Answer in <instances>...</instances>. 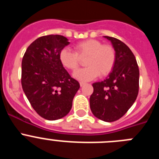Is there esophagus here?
I'll return each mask as SVG.
<instances>
[{"mask_svg": "<svg viewBox=\"0 0 159 159\" xmlns=\"http://www.w3.org/2000/svg\"><path fill=\"white\" fill-rule=\"evenodd\" d=\"M85 83H84V82H80V87H83V86H84V85H85Z\"/></svg>", "mask_w": 159, "mask_h": 159, "instance_id": "esophagus-1", "label": "esophagus"}]
</instances>
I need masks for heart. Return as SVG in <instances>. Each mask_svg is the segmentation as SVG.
<instances>
[{
  "mask_svg": "<svg viewBox=\"0 0 159 159\" xmlns=\"http://www.w3.org/2000/svg\"><path fill=\"white\" fill-rule=\"evenodd\" d=\"M75 52L64 48L60 53V63L64 67L75 71L81 64L80 59H86L85 68L79 70L73 76L81 81H89L98 75L104 77L113 70L116 61V50L112 46L103 44L97 40H87L78 43Z\"/></svg>",
  "mask_w": 159,
  "mask_h": 159,
  "instance_id": "1",
  "label": "heart"
}]
</instances>
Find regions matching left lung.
Segmentation results:
<instances>
[{
    "label": "left lung",
    "instance_id": "left-lung-1",
    "mask_svg": "<svg viewBox=\"0 0 159 159\" xmlns=\"http://www.w3.org/2000/svg\"><path fill=\"white\" fill-rule=\"evenodd\" d=\"M104 37L116 50V64L104 80L92 84L90 107L98 119L114 122L127 113L137 98L139 70L135 57L123 42L111 36Z\"/></svg>",
    "mask_w": 159,
    "mask_h": 159
}]
</instances>
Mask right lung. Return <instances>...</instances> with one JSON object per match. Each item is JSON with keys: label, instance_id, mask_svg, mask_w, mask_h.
I'll return each instance as SVG.
<instances>
[{"label": "right lung", "instance_id": "obj_1", "mask_svg": "<svg viewBox=\"0 0 159 159\" xmlns=\"http://www.w3.org/2000/svg\"><path fill=\"white\" fill-rule=\"evenodd\" d=\"M69 43L60 35L41 36L28 47L22 59L24 92L36 113L48 120L69 113L80 87L60 63V52Z\"/></svg>", "mask_w": 159, "mask_h": 159}]
</instances>
